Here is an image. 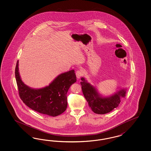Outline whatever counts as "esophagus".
Returning a JSON list of instances; mask_svg holds the SVG:
<instances>
[{"label": "esophagus", "mask_w": 151, "mask_h": 151, "mask_svg": "<svg viewBox=\"0 0 151 151\" xmlns=\"http://www.w3.org/2000/svg\"><path fill=\"white\" fill-rule=\"evenodd\" d=\"M76 77L78 78H80L83 75V72H82V70H78L76 72Z\"/></svg>", "instance_id": "esophagus-1"}]
</instances>
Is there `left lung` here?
Masks as SVG:
<instances>
[{"label":"left lung","instance_id":"8db88e82","mask_svg":"<svg viewBox=\"0 0 151 151\" xmlns=\"http://www.w3.org/2000/svg\"><path fill=\"white\" fill-rule=\"evenodd\" d=\"M82 92L92 111L97 114L109 113L119 106L122 98L126 96L127 87L120 88L116 92L108 96H104L97 87L87 81L86 78H81Z\"/></svg>","mask_w":151,"mask_h":151}]
</instances>
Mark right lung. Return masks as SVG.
<instances>
[{"mask_svg":"<svg viewBox=\"0 0 151 151\" xmlns=\"http://www.w3.org/2000/svg\"><path fill=\"white\" fill-rule=\"evenodd\" d=\"M15 74L20 97L29 108L52 117L63 114L66 110L67 93L70 87L76 81L74 70L60 74L48 86L40 88L29 87L24 83L19 71V61Z\"/></svg>","mask_w":151,"mask_h":151,"instance_id":"right-lung-1","label":"right lung"}]
</instances>
